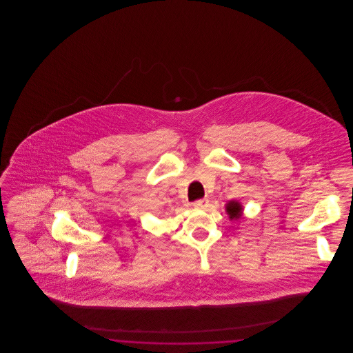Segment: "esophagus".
Listing matches in <instances>:
<instances>
[{
    "label": "esophagus",
    "instance_id": "1",
    "mask_svg": "<svg viewBox=\"0 0 353 353\" xmlns=\"http://www.w3.org/2000/svg\"><path fill=\"white\" fill-rule=\"evenodd\" d=\"M208 203H209L208 200L202 199V200H197V201L193 202V206H194V208H199V209H203V208L208 206Z\"/></svg>",
    "mask_w": 353,
    "mask_h": 353
}]
</instances>
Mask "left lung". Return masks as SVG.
<instances>
[{"label": "left lung", "instance_id": "obj_1", "mask_svg": "<svg viewBox=\"0 0 353 353\" xmlns=\"http://www.w3.org/2000/svg\"><path fill=\"white\" fill-rule=\"evenodd\" d=\"M226 212L230 216V219H238L241 216V212H242V208L238 202L230 201L226 206Z\"/></svg>", "mask_w": 353, "mask_h": 353}]
</instances>
